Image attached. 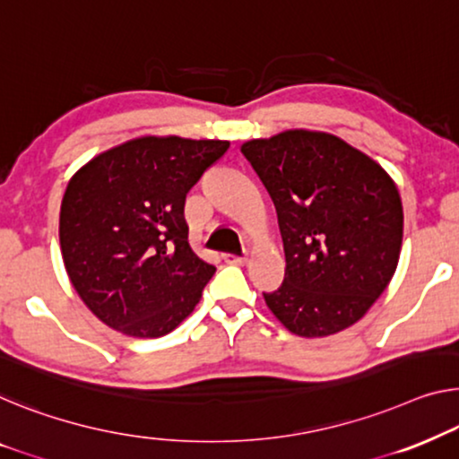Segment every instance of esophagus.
<instances>
[{
  "instance_id": "esophagus-1",
  "label": "esophagus",
  "mask_w": 459,
  "mask_h": 459,
  "mask_svg": "<svg viewBox=\"0 0 459 459\" xmlns=\"http://www.w3.org/2000/svg\"><path fill=\"white\" fill-rule=\"evenodd\" d=\"M222 259H224V262H227V264L238 265V264H243L247 257H245V255H237V253H222Z\"/></svg>"
}]
</instances>
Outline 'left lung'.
Segmentation results:
<instances>
[{"label": "left lung", "instance_id": "left-lung-1", "mask_svg": "<svg viewBox=\"0 0 459 459\" xmlns=\"http://www.w3.org/2000/svg\"><path fill=\"white\" fill-rule=\"evenodd\" d=\"M268 189L286 272L265 303L292 333L330 336L357 324L387 289L402 249L398 187L336 135L284 132L241 146Z\"/></svg>", "mask_w": 459, "mask_h": 459}]
</instances>
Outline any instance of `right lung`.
Returning <instances> with one entry per match:
<instances>
[{
  "instance_id": "obj_1",
  "label": "right lung",
  "mask_w": 459,
  "mask_h": 459,
  "mask_svg": "<svg viewBox=\"0 0 459 459\" xmlns=\"http://www.w3.org/2000/svg\"><path fill=\"white\" fill-rule=\"evenodd\" d=\"M227 150L222 140L146 135L99 154L67 183V276L113 330L160 338L200 303L216 268L189 247L186 197Z\"/></svg>"
}]
</instances>
